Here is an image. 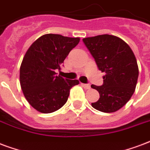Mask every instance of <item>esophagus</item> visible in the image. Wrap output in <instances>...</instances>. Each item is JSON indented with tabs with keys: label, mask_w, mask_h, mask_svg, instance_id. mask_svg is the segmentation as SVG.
Wrapping results in <instances>:
<instances>
[{
	"label": "esophagus",
	"mask_w": 150,
	"mask_h": 150,
	"mask_svg": "<svg viewBox=\"0 0 150 150\" xmlns=\"http://www.w3.org/2000/svg\"><path fill=\"white\" fill-rule=\"evenodd\" d=\"M81 86L83 88H84L85 89H89L90 88V85L89 84H81Z\"/></svg>",
	"instance_id": "esophagus-1"
}]
</instances>
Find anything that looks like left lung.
Instances as JSON below:
<instances>
[{"label": "left lung", "mask_w": 150, "mask_h": 150, "mask_svg": "<svg viewBox=\"0 0 150 150\" xmlns=\"http://www.w3.org/2000/svg\"><path fill=\"white\" fill-rule=\"evenodd\" d=\"M98 69L105 73L101 86L92 84L100 99L92 103L98 111L111 113L130 100L135 91L138 66L134 54L126 42L115 35H100L83 39Z\"/></svg>", "instance_id": "obj_1"}]
</instances>
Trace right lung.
<instances>
[{
	"label": "right lung",
	"instance_id": "add662e5",
	"mask_svg": "<svg viewBox=\"0 0 150 150\" xmlns=\"http://www.w3.org/2000/svg\"><path fill=\"white\" fill-rule=\"evenodd\" d=\"M79 42L80 38L47 34L27 50L20 69V86L28 103L39 112L60 109L68 100L71 88L79 84L78 80L65 79L55 73Z\"/></svg>",
	"mask_w": 150,
	"mask_h": 150
}]
</instances>
